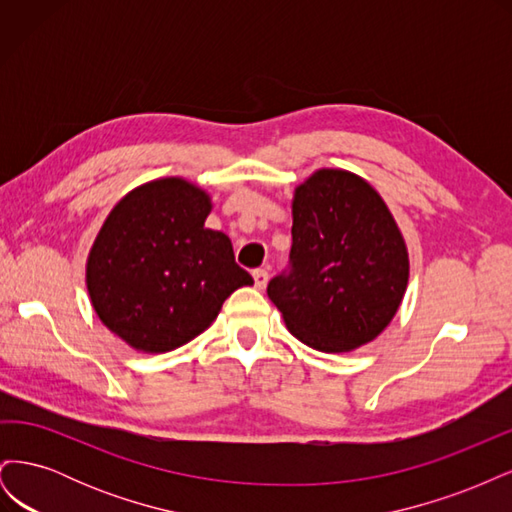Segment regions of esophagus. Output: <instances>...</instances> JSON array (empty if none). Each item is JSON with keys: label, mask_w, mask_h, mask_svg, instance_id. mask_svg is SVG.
Wrapping results in <instances>:
<instances>
[{"label": "esophagus", "mask_w": 512, "mask_h": 512, "mask_svg": "<svg viewBox=\"0 0 512 512\" xmlns=\"http://www.w3.org/2000/svg\"><path fill=\"white\" fill-rule=\"evenodd\" d=\"M252 275H254V284H256L258 290L267 286V282H269V271L267 269H256Z\"/></svg>", "instance_id": "34e87169"}]
</instances>
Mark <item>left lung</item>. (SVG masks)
Returning <instances> with one entry per match:
<instances>
[{
	"instance_id": "1",
	"label": "left lung",
	"mask_w": 512,
	"mask_h": 512,
	"mask_svg": "<svg viewBox=\"0 0 512 512\" xmlns=\"http://www.w3.org/2000/svg\"><path fill=\"white\" fill-rule=\"evenodd\" d=\"M404 237L371 185L322 168L294 190L288 269L267 286L288 331L320 352L376 339L408 286Z\"/></svg>"
}]
</instances>
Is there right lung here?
<instances>
[{"instance_id": "right-lung-1", "label": "right lung", "mask_w": 512, "mask_h": 512, "mask_svg": "<svg viewBox=\"0 0 512 512\" xmlns=\"http://www.w3.org/2000/svg\"><path fill=\"white\" fill-rule=\"evenodd\" d=\"M211 198L179 177L149 181L108 213L87 258L98 318L128 346L168 352L188 344L252 275L230 239L205 228Z\"/></svg>"}]
</instances>
